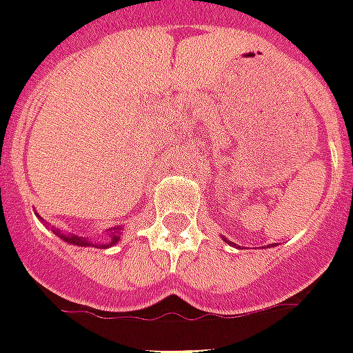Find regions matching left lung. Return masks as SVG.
I'll use <instances>...</instances> for the list:
<instances>
[{
  "label": "left lung",
  "instance_id": "1",
  "mask_svg": "<svg viewBox=\"0 0 353 353\" xmlns=\"http://www.w3.org/2000/svg\"><path fill=\"white\" fill-rule=\"evenodd\" d=\"M227 241V240H225ZM227 243H231V241H227Z\"/></svg>",
  "mask_w": 353,
  "mask_h": 353
}]
</instances>
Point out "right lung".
I'll return each instance as SVG.
<instances>
[{"instance_id": "right-lung-1", "label": "right lung", "mask_w": 353, "mask_h": 353, "mask_svg": "<svg viewBox=\"0 0 353 353\" xmlns=\"http://www.w3.org/2000/svg\"><path fill=\"white\" fill-rule=\"evenodd\" d=\"M117 232H119V231L112 232V241H110L108 245H101V247H110V245H113V243H117V240H119ZM57 234H58V236H62L63 240L68 241V243H73V245H93L91 241L82 240V238H79V236H65V234H60V232H57Z\"/></svg>"}]
</instances>
